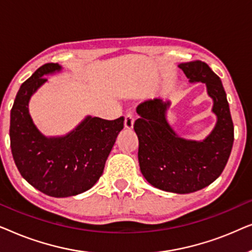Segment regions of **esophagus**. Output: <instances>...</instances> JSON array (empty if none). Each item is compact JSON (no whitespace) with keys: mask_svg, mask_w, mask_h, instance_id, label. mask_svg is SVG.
Returning <instances> with one entry per match:
<instances>
[{"mask_svg":"<svg viewBox=\"0 0 252 252\" xmlns=\"http://www.w3.org/2000/svg\"><path fill=\"white\" fill-rule=\"evenodd\" d=\"M124 126L127 130H132L134 126V117L130 112L127 113L125 116V123H124Z\"/></svg>","mask_w":252,"mask_h":252,"instance_id":"34e87169","label":"esophagus"}]
</instances>
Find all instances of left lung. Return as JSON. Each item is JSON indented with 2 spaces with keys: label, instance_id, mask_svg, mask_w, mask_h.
I'll return each mask as SVG.
<instances>
[{
  "label": "left lung",
  "instance_id": "8db88e82",
  "mask_svg": "<svg viewBox=\"0 0 252 252\" xmlns=\"http://www.w3.org/2000/svg\"><path fill=\"white\" fill-rule=\"evenodd\" d=\"M190 82L206 85L217 116L215 128L203 141L179 136L166 120L170 101L149 99L137 105L134 124L139 137L140 170L154 187L189 194L211 185L222 173L234 142V126L221 80L202 61L179 64Z\"/></svg>",
  "mask_w": 252,
  "mask_h": 252
}]
</instances>
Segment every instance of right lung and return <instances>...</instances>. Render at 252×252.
<instances>
[{
  "label": "right lung",
  "instance_id": "obj_1",
  "mask_svg": "<svg viewBox=\"0 0 252 252\" xmlns=\"http://www.w3.org/2000/svg\"><path fill=\"white\" fill-rule=\"evenodd\" d=\"M61 70L57 63L37 68L20 86L10 113V147L17 168L30 185L53 197L75 196L91 189L124 128V117L105 120L87 116L64 136L41 134L30 116L29 102L47 81L46 75Z\"/></svg>",
  "mask_w": 252,
  "mask_h": 252
}]
</instances>
